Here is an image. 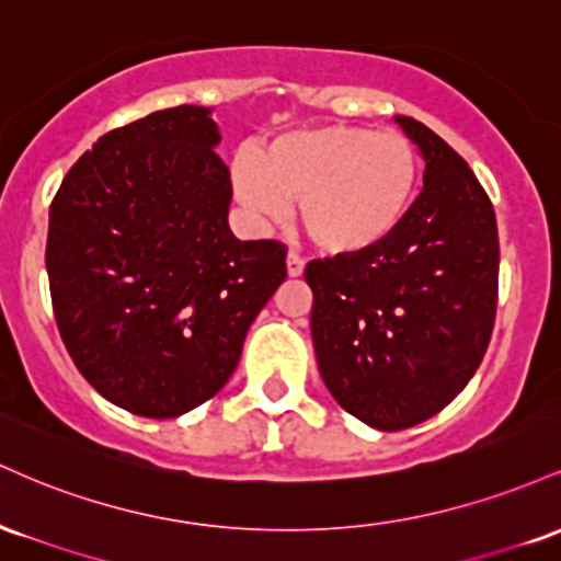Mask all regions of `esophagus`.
Segmentation results:
<instances>
[{"instance_id":"obj_1","label":"esophagus","mask_w":561,"mask_h":561,"mask_svg":"<svg viewBox=\"0 0 561 561\" xmlns=\"http://www.w3.org/2000/svg\"><path fill=\"white\" fill-rule=\"evenodd\" d=\"M302 268H306V261H302L298 253H289L287 255V274L289 276H300Z\"/></svg>"}]
</instances>
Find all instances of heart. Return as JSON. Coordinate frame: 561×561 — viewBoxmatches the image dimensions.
Listing matches in <instances>:
<instances>
[{
    "mask_svg": "<svg viewBox=\"0 0 561 561\" xmlns=\"http://www.w3.org/2000/svg\"><path fill=\"white\" fill-rule=\"evenodd\" d=\"M420 184V158L401 134L362 126L289 131L266 150H240L231 186L261 221H279L287 199L300 203L308 240L332 255L377 248L409 216Z\"/></svg>",
    "mask_w": 561,
    "mask_h": 561,
    "instance_id": "b5f03b06",
    "label": "heart"
}]
</instances>
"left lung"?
I'll return each mask as SVG.
<instances>
[{
    "label": "left lung",
    "mask_w": 561,
    "mask_h": 561,
    "mask_svg": "<svg viewBox=\"0 0 561 561\" xmlns=\"http://www.w3.org/2000/svg\"><path fill=\"white\" fill-rule=\"evenodd\" d=\"M396 124L424 158L405 221L377 248L306 266L321 379L385 433L430 420L467 388L499 300V229L478 176L420 121Z\"/></svg>",
    "instance_id": "8db88e82"
}]
</instances>
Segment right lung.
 Returning <instances> with one entry per match:
<instances>
[{"label":"right lung","mask_w":561,"mask_h":561,"mask_svg":"<svg viewBox=\"0 0 561 561\" xmlns=\"http://www.w3.org/2000/svg\"><path fill=\"white\" fill-rule=\"evenodd\" d=\"M208 107L107 131L49 208L47 274L60 337L102 398L173 420L214 398L287 276V248L237 240L231 179Z\"/></svg>","instance_id":"right-lung-1"}]
</instances>
